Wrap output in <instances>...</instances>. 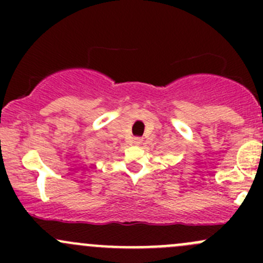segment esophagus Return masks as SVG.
I'll return each mask as SVG.
<instances>
[{
	"label": "esophagus",
	"instance_id": "obj_1",
	"mask_svg": "<svg viewBox=\"0 0 263 263\" xmlns=\"http://www.w3.org/2000/svg\"><path fill=\"white\" fill-rule=\"evenodd\" d=\"M142 141H144V140H142L141 137H134V139H132V142H134L135 145H137V146H139V145H141Z\"/></svg>",
	"mask_w": 263,
	"mask_h": 263
}]
</instances>
